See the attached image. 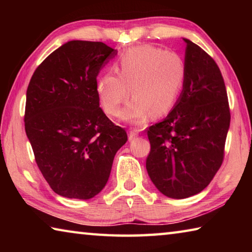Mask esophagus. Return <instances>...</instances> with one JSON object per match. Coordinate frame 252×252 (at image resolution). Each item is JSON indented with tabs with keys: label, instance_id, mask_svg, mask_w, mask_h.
Listing matches in <instances>:
<instances>
[{
	"label": "esophagus",
	"instance_id": "obj_1",
	"mask_svg": "<svg viewBox=\"0 0 252 252\" xmlns=\"http://www.w3.org/2000/svg\"><path fill=\"white\" fill-rule=\"evenodd\" d=\"M138 135H139L138 131H136V130H131V131L129 132V140H130V141H132V140L135 139Z\"/></svg>",
	"mask_w": 252,
	"mask_h": 252
}]
</instances>
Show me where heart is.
<instances>
[{
  "label": "heart",
  "instance_id": "heart-1",
  "mask_svg": "<svg viewBox=\"0 0 252 252\" xmlns=\"http://www.w3.org/2000/svg\"><path fill=\"white\" fill-rule=\"evenodd\" d=\"M117 72H106L97 80L96 94L102 109L109 116H117L131 93L133 99L121 118L141 125L150 113L160 117L173 108L185 82L186 65L172 51L138 45L121 55Z\"/></svg>",
  "mask_w": 252,
  "mask_h": 252
}]
</instances>
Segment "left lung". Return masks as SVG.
<instances>
[{"instance_id": "1", "label": "left lung", "mask_w": 252, "mask_h": 252, "mask_svg": "<svg viewBox=\"0 0 252 252\" xmlns=\"http://www.w3.org/2000/svg\"><path fill=\"white\" fill-rule=\"evenodd\" d=\"M183 90L167 118L147 129V171L161 193L173 199L208 187L224 158L230 126L227 90L219 66L190 40Z\"/></svg>"}]
</instances>
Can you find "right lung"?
Listing matches in <instances>:
<instances>
[{
  "instance_id": "right-lung-1",
  "label": "right lung",
  "mask_w": 252,
  "mask_h": 252,
  "mask_svg": "<svg viewBox=\"0 0 252 252\" xmlns=\"http://www.w3.org/2000/svg\"><path fill=\"white\" fill-rule=\"evenodd\" d=\"M117 50L70 41L34 71L24 126L35 162L55 193L88 200L103 189L117 151L127 141L100 108L96 76Z\"/></svg>"
}]
</instances>
